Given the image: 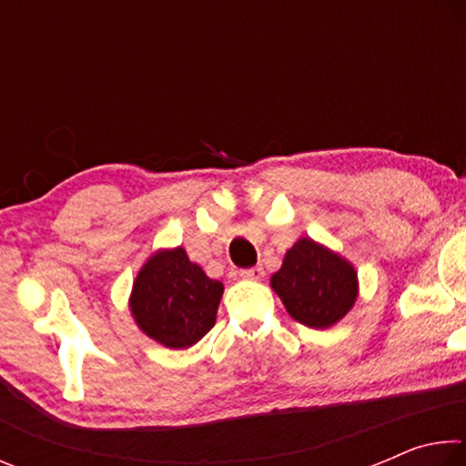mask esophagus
Segmentation results:
<instances>
[{"label":"esophagus","instance_id":"34e87169","mask_svg":"<svg viewBox=\"0 0 466 466\" xmlns=\"http://www.w3.org/2000/svg\"><path fill=\"white\" fill-rule=\"evenodd\" d=\"M240 278L250 279V281H261L265 278V271H263V267H250V269L240 271Z\"/></svg>","mask_w":466,"mask_h":466}]
</instances>
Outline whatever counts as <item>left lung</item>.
<instances>
[{"instance_id":"left-lung-1","label":"left lung","mask_w":466,"mask_h":466,"mask_svg":"<svg viewBox=\"0 0 466 466\" xmlns=\"http://www.w3.org/2000/svg\"><path fill=\"white\" fill-rule=\"evenodd\" d=\"M271 288L288 314L310 329H330L353 309L358 271L343 255L302 236L271 275Z\"/></svg>"}]
</instances>
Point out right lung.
Returning a JSON list of instances; mask_svg holds the SVG:
<instances>
[{"instance_id": "obj_1", "label": "right lung", "mask_w": 466, "mask_h": 466, "mask_svg": "<svg viewBox=\"0 0 466 466\" xmlns=\"http://www.w3.org/2000/svg\"><path fill=\"white\" fill-rule=\"evenodd\" d=\"M224 283L208 278L183 247L157 248L133 281L129 310L144 335L168 350H187L216 325Z\"/></svg>"}]
</instances>
